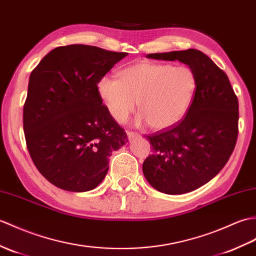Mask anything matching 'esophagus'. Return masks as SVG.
<instances>
[{
    "mask_svg": "<svg viewBox=\"0 0 256 256\" xmlns=\"http://www.w3.org/2000/svg\"><path fill=\"white\" fill-rule=\"evenodd\" d=\"M126 134H128V138L130 140H134L135 138H138V136H140L138 133L132 132V130H126Z\"/></svg>",
    "mask_w": 256,
    "mask_h": 256,
    "instance_id": "34e87169",
    "label": "esophagus"
}]
</instances>
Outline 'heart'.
I'll return each mask as SVG.
<instances>
[{"label": "heart", "instance_id": "1", "mask_svg": "<svg viewBox=\"0 0 256 256\" xmlns=\"http://www.w3.org/2000/svg\"><path fill=\"white\" fill-rule=\"evenodd\" d=\"M198 88L194 70L167 63L140 62L120 72V80L102 77L98 92L114 121L124 123L135 111L138 122H148L154 130H166L186 116Z\"/></svg>", "mask_w": 256, "mask_h": 256}]
</instances>
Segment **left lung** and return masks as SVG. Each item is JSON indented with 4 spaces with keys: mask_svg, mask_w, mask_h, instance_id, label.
I'll list each match as a JSON object with an SVG mask.
<instances>
[{
    "mask_svg": "<svg viewBox=\"0 0 256 256\" xmlns=\"http://www.w3.org/2000/svg\"><path fill=\"white\" fill-rule=\"evenodd\" d=\"M147 58L178 60L196 75L198 88L186 116L174 126L146 135L152 154L142 164L146 180L157 191L192 192L217 176L234 150L238 98L227 74L200 50L152 53Z\"/></svg>",
    "mask_w": 256,
    "mask_h": 256,
    "instance_id": "left-lung-1",
    "label": "left lung"
}]
</instances>
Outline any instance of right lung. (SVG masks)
I'll use <instances>...</instances> for the list:
<instances>
[{"instance_id":"right-lung-1","label":"right lung","mask_w":256,"mask_h":256,"mask_svg":"<svg viewBox=\"0 0 256 256\" xmlns=\"http://www.w3.org/2000/svg\"><path fill=\"white\" fill-rule=\"evenodd\" d=\"M126 52L70 44L50 51L29 77L22 126L36 168L70 192L98 186L109 157L128 142L102 104L98 82Z\"/></svg>"}]
</instances>
